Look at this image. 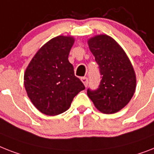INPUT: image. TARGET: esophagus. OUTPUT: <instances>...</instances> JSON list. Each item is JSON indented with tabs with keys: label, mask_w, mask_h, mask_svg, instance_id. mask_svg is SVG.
Segmentation results:
<instances>
[{
	"label": "esophagus",
	"mask_w": 154,
	"mask_h": 154,
	"mask_svg": "<svg viewBox=\"0 0 154 154\" xmlns=\"http://www.w3.org/2000/svg\"><path fill=\"white\" fill-rule=\"evenodd\" d=\"M81 81L83 82V84L85 85V87H87L88 86V79L86 77H81Z\"/></svg>",
	"instance_id": "esophagus-1"
}]
</instances>
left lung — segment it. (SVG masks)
<instances>
[{
    "mask_svg": "<svg viewBox=\"0 0 154 154\" xmlns=\"http://www.w3.org/2000/svg\"><path fill=\"white\" fill-rule=\"evenodd\" d=\"M88 46L99 66L101 81L98 88L87 94L100 112L113 114L129 103L136 88L133 66L124 51L112 37L95 36Z\"/></svg>",
    "mask_w": 154,
    "mask_h": 154,
    "instance_id": "obj_1",
    "label": "left lung"
}]
</instances>
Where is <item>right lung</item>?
I'll use <instances>...</instances> for the list:
<instances>
[{
    "label": "right lung",
    "mask_w": 154,
    "mask_h": 154,
    "mask_svg": "<svg viewBox=\"0 0 154 154\" xmlns=\"http://www.w3.org/2000/svg\"><path fill=\"white\" fill-rule=\"evenodd\" d=\"M73 37L57 36L42 46L24 74V86L34 106L47 116L69 109L75 96L85 88L74 75L68 57Z\"/></svg>",
    "instance_id": "add662e5"
}]
</instances>
